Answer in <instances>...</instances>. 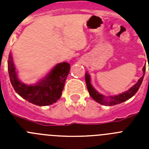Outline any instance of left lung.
Wrapping results in <instances>:
<instances>
[{"label": "left lung", "instance_id": "1", "mask_svg": "<svg viewBox=\"0 0 149 149\" xmlns=\"http://www.w3.org/2000/svg\"><path fill=\"white\" fill-rule=\"evenodd\" d=\"M143 74L140 78L138 80L136 84H135L133 86H131L128 90L126 92L120 93L116 95L113 96H105L102 94H100L98 91L96 90L93 85L91 84V78L88 72H86L85 74V81H86V86H87V89L89 91V93L90 96L93 98V100L99 103L100 104H103L105 106H113L116 104H119L122 103L124 101H127V100L130 99L131 97L137 93L138 89L141 86L142 82L143 81V77L145 75V72H146V65L143 66Z\"/></svg>", "mask_w": 149, "mask_h": 149}]
</instances>
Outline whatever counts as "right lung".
I'll return each mask as SVG.
<instances>
[{"instance_id":"right-lung-1","label":"right lung","mask_w":149,"mask_h":149,"mask_svg":"<svg viewBox=\"0 0 149 149\" xmlns=\"http://www.w3.org/2000/svg\"><path fill=\"white\" fill-rule=\"evenodd\" d=\"M69 71L68 63H58L36 84H26L18 78L13 55L9 54L8 72L12 86L22 98L38 106L51 105L60 99Z\"/></svg>"}]
</instances>
